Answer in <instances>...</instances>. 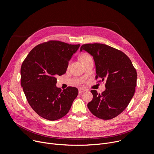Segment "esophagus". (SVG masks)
<instances>
[{
  "label": "esophagus",
  "mask_w": 154,
  "mask_h": 154,
  "mask_svg": "<svg viewBox=\"0 0 154 154\" xmlns=\"http://www.w3.org/2000/svg\"><path fill=\"white\" fill-rule=\"evenodd\" d=\"M86 90H85V89H83V88H79L78 89V92H79V93H83V92H84V91H85Z\"/></svg>",
  "instance_id": "34e87169"
}]
</instances>
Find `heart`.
Here are the masks:
<instances>
[{
  "label": "heart",
  "instance_id": "heart-1",
  "mask_svg": "<svg viewBox=\"0 0 154 154\" xmlns=\"http://www.w3.org/2000/svg\"><path fill=\"white\" fill-rule=\"evenodd\" d=\"M90 56L88 54H87L86 53H83L81 55V56H80V60H85L86 59V58H87L88 57H89Z\"/></svg>",
  "mask_w": 154,
  "mask_h": 154
}]
</instances>
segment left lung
Listing matches in <instances>:
<instances>
[{"label":"left lung","mask_w":154,"mask_h":154,"mask_svg":"<svg viewBox=\"0 0 154 154\" xmlns=\"http://www.w3.org/2000/svg\"><path fill=\"white\" fill-rule=\"evenodd\" d=\"M90 54L96 66V79L106 82L101 94L91 90L93 100L88 103L90 111L98 118L110 120L125 109L134 97L137 74L130 58L122 51L103 44H86L80 51Z\"/></svg>","instance_id":"left-lung-1"}]
</instances>
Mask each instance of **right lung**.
Returning <instances> with one entry per match:
<instances>
[{"label":"right lung","instance_id":"obj_1","mask_svg":"<svg viewBox=\"0 0 154 154\" xmlns=\"http://www.w3.org/2000/svg\"><path fill=\"white\" fill-rule=\"evenodd\" d=\"M80 45L49 41L34 47L20 68L21 86L33 110L54 121L66 115L78 94L75 87L63 91L56 87L57 76L66 72L68 63Z\"/></svg>","mask_w":154,"mask_h":154}]
</instances>
